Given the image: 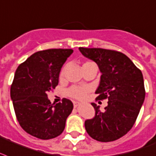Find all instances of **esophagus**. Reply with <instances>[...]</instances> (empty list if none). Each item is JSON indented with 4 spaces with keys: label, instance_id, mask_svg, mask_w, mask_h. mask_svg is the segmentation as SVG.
Wrapping results in <instances>:
<instances>
[{
    "label": "esophagus",
    "instance_id": "obj_1",
    "mask_svg": "<svg viewBox=\"0 0 156 156\" xmlns=\"http://www.w3.org/2000/svg\"><path fill=\"white\" fill-rule=\"evenodd\" d=\"M80 105V103L79 102H73V106H74V108H77V107L78 106Z\"/></svg>",
    "mask_w": 156,
    "mask_h": 156
}]
</instances>
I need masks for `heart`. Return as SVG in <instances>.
I'll use <instances>...</instances> for the list:
<instances>
[{"mask_svg": "<svg viewBox=\"0 0 156 156\" xmlns=\"http://www.w3.org/2000/svg\"><path fill=\"white\" fill-rule=\"evenodd\" d=\"M93 62H91V61H87V62L83 63V66H86V65H93ZM64 75V69L61 70V73H60V77H62ZM87 93V89L82 88V87H73L68 91V94L69 95L70 97H73V98H76V99L82 100L83 99L85 96H86Z\"/></svg>", "mask_w": 156, "mask_h": 156, "instance_id": "obj_1", "label": "heart"}]
</instances>
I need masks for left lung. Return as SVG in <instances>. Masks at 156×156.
Listing matches in <instances>:
<instances>
[{
  "label": "left lung",
  "mask_w": 156,
  "mask_h": 156,
  "mask_svg": "<svg viewBox=\"0 0 156 156\" xmlns=\"http://www.w3.org/2000/svg\"><path fill=\"white\" fill-rule=\"evenodd\" d=\"M79 51L97 63L101 73L96 100H108L105 110L91 103L96 114L85 121L91 137L102 142L113 141L128 133L145 100L144 80L141 71L123 53L102 48H84Z\"/></svg>",
  "instance_id": "left-lung-1"
}]
</instances>
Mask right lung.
Wrapping results in <instances>:
<instances>
[{"instance_id":"1","label":"right lung","mask_w":156,"mask_h":156,"mask_svg":"<svg viewBox=\"0 0 156 156\" xmlns=\"http://www.w3.org/2000/svg\"><path fill=\"white\" fill-rule=\"evenodd\" d=\"M72 49L40 51L19 65L10 87V97L21 128L42 140L62 133L68 116L73 110L70 100L51 104L47 92L59 83L60 69Z\"/></svg>"}]
</instances>
